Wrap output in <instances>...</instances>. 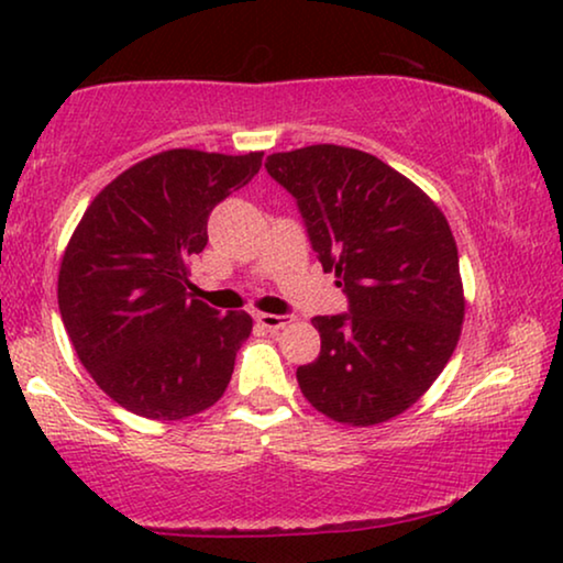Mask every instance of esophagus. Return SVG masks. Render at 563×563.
Masks as SVG:
<instances>
[{"mask_svg": "<svg viewBox=\"0 0 563 563\" xmlns=\"http://www.w3.org/2000/svg\"><path fill=\"white\" fill-rule=\"evenodd\" d=\"M256 320H258V325L266 330H282L284 325H289L291 322L289 314H272V312H261Z\"/></svg>", "mask_w": 563, "mask_h": 563, "instance_id": "esophagus-1", "label": "esophagus"}]
</instances>
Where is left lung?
Returning <instances> with one entry per match:
<instances>
[{
	"instance_id": "1",
	"label": "left lung",
	"mask_w": 563,
	"mask_h": 563,
	"mask_svg": "<svg viewBox=\"0 0 563 563\" xmlns=\"http://www.w3.org/2000/svg\"><path fill=\"white\" fill-rule=\"evenodd\" d=\"M266 172L297 199L312 251L349 297V312L312 318L320 356L297 368L299 389L345 426L397 418L438 379L461 335L449 220L407 176L345 145L274 153Z\"/></svg>"
}]
</instances>
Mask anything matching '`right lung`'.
<instances>
[{"label": "right lung", "mask_w": 563, "mask_h": 563, "mask_svg": "<svg viewBox=\"0 0 563 563\" xmlns=\"http://www.w3.org/2000/svg\"><path fill=\"white\" fill-rule=\"evenodd\" d=\"M264 153L164 151L95 197L58 272V307L74 351L99 389L151 420H184L228 389L249 312L191 299L189 258L207 218L258 174Z\"/></svg>", "instance_id": "obj_1"}]
</instances>
